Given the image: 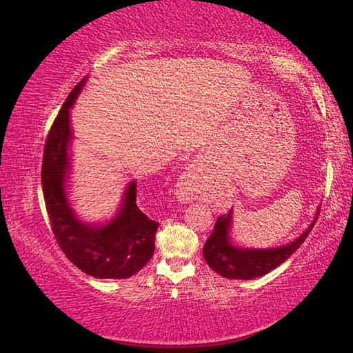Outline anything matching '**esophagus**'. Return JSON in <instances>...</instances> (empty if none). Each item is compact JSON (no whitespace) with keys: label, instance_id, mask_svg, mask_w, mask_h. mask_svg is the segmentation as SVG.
I'll list each match as a JSON object with an SVG mask.
<instances>
[{"label":"esophagus","instance_id":"obj_1","mask_svg":"<svg viewBox=\"0 0 353 353\" xmlns=\"http://www.w3.org/2000/svg\"><path fill=\"white\" fill-rule=\"evenodd\" d=\"M176 199L181 203L194 199V170L187 169L176 183Z\"/></svg>","mask_w":353,"mask_h":353}]
</instances>
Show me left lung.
Instances as JSON below:
<instances>
[{"label": "left lung", "instance_id": "8db88e82", "mask_svg": "<svg viewBox=\"0 0 353 353\" xmlns=\"http://www.w3.org/2000/svg\"><path fill=\"white\" fill-rule=\"evenodd\" d=\"M320 207L310 226L299 237L283 246L245 248L232 240V210L217 219L214 230L203 245V260L219 275L228 279H254L268 275L292 256L311 232Z\"/></svg>", "mask_w": 353, "mask_h": 353}]
</instances>
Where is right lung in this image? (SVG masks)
Segmentation results:
<instances>
[{
	"mask_svg": "<svg viewBox=\"0 0 353 353\" xmlns=\"http://www.w3.org/2000/svg\"><path fill=\"white\" fill-rule=\"evenodd\" d=\"M88 78H83L70 92L46 139L42 164L43 198L54 237L70 263L93 278L127 279L154 255L159 222L148 219L137 207L136 179L125 185L114 214L103 222L84 221L74 210L69 196L74 139L70 108Z\"/></svg>",
	"mask_w": 353,
	"mask_h": 353,
	"instance_id": "right-lung-1",
	"label": "right lung"
}]
</instances>
